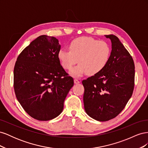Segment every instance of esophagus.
<instances>
[{
    "instance_id": "obj_1",
    "label": "esophagus",
    "mask_w": 148,
    "mask_h": 148,
    "mask_svg": "<svg viewBox=\"0 0 148 148\" xmlns=\"http://www.w3.org/2000/svg\"><path fill=\"white\" fill-rule=\"evenodd\" d=\"M74 83H75V84H78V83H79V80L78 79H74Z\"/></svg>"
}]
</instances>
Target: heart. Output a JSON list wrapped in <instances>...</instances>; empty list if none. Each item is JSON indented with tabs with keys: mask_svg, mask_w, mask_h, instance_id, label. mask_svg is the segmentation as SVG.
I'll return each instance as SVG.
<instances>
[{
	"mask_svg": "<svg viewBox=\"0 0 148 148\" xmlns=\"http://www.w3.org/2000/svg\"><path fill=\"white\" fill-rule=\"evenodd\" d=\"M69 49H60L57 56L65 70L71 69L78 60L79 63L70 70L75 77H81L86 73L89 75L99 73L107 65L111 54L107 42L86 36L73 39Z\"/></svg>",
	"mask_w": 148,
	"mask_h": 148,
	"instance_id": "b5f03b06",
	"label": "heart"
}]
</instances>
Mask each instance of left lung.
Instances as JSON below:
<instances>
[{
	"instance_id": "obj_1",
	"label": "left lung",
	"mask_w": 148,
	"mask_h": 148,
	"mask_svg": "<svg viewBox=\"0 0 148 148\" xmlns=\"http://www.w3.org/2000/svg\"><path fill=\"white\" fill-rule=\"evenodd\" d=\"M112 42L109 60L101 72L83 80L84 110L101 122L112 119L123 110L135 86V64L119 39L106 35Z\"/></svg>"
}]
</instances>
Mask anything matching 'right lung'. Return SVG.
<instances>
[{"label": "right lung", "instance_id": "1", "mask_svg": "<svg viewBox=\"0 0 148 148\" xmlns=\"http://www.w3.org/2000/svg\"><path fill=\"white\" fill-rule=\"evenodd\" d=\"M60 50L57 38L41 35L17 57L13 71L15 95L26 112L38 120L59 115L74 84L58 59Z\"/></svg>", "mask_w": 148, "mask_h": 148}]
</instances>
